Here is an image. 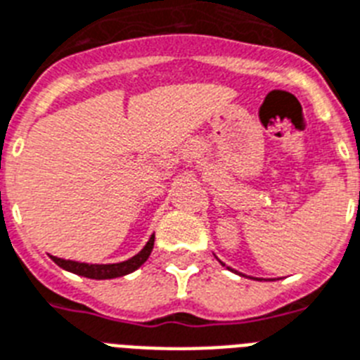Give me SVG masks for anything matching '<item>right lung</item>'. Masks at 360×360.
I'll list each match as a JSON object with an SVG mask.
<instances>
[{
	"mask_svg": "<svg viewBox=\"0 0 360 360\" xmlns=\"http://www.w3.org/2000/svg\"><path fill=\"white\" fill-rule=\"evenodd\" d=\"M155 235L150 236V240L142 250L134 257L127 259L124 262H116V264H89V262H77V261H66V259H58V257L51 255L53 262L60 266L63 270L77 274L81 277H89V279H114V277H124L131 271L139 270L140 266L148 261V257L151 255L153 250Z\"/></svg>",
	"mask_w": 360,
	"mask_h": 360,
	"instance_id": "right-lung-1",
	"label": "right lung"
}]
</instances>
